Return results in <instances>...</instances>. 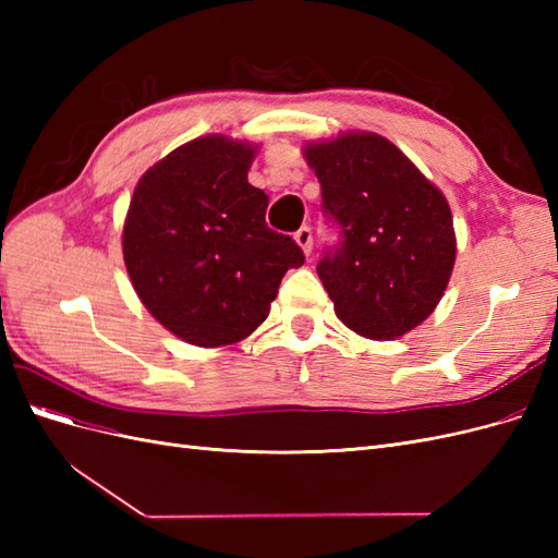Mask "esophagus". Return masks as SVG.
Here are the masks:
<instances>
[{
	"label": "esophagus",
	"instance_id": "1",
	"mask_svg": "<svg viewBox=\"0 0 558 558\" xmlns=\"http://www.w3.org/2000/svg\"><path fill=\"white\" fill-rule=\"evenodd\" d=\"M295 242L300 244V248L305 251V256L310 258L312 246H314V240H312V230H310L307 226H302V228L295 232Z\"/></svg>",
	"mask_w": 558,
	"mask_h": 558
}]
</instances>
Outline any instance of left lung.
Here are the masks:
<instances>
[{
	"label": "left lung",
	"mask_w": 558,
	"mask_h": 558,
	"mask_svg": "<svg viewBox=\"0 0 558 558\" xmlns=\"http://www.w3.org/2000/svg\"><path fill=\"white\" fill-rule=\"evenodd\" d=\"M324 214L342 230L316 272L337 318L367 340H396L435 312L456 260L449 202L375 132H342L305 148Z\"/></svg>",
	"instance_id": "obj_1"
}]
</instances>
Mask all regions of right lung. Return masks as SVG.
I'll return each mask as SVG.
<instances>
[{"mask_svg": "<svg viewBox=\"0 0 558 558\" xmlns=\"http://www.w3.org/2000/svg\"><path fill=\"white\" fill-rule=\"evenodd\" d=\"M258 146L207 134L148 167L130 199L123 258L144 307L195 347L242 342L269 314L281 277L305 263L265 223L248 183Z\"/></svg>", "mask_w": 558, "mask_h": 558, "instance_id": "obj_1", "label": "right lung"}]
</instances>
